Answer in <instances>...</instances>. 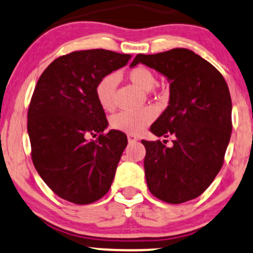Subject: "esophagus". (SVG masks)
<instances>
[{
  "mask_svg": "<svg viewBox=\"0 0 253 253\" xmlns=\"http://www.w3.org/2000/svg\"><path fill=\"white\" fill-rule=\"evenodd\" d=\"M127 138H128V143H137L138 141V137L134 134H128Z\"/></svg>",
  "mask_w": 253,
  "mask_h": 253,
  "instance_id": "34e87169",
  "label": "esophagus"
}]
</instances>
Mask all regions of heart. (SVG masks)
Returning a JSON list of instances; mask_svg holds the SVG:
<instances>
[{"label":"heart","instance_id":"heart-1","mask_svg":"<svg viewBox=\"0 0 253 253\" xmlns=\"http://www.w3.org/2000/svg\"><path fill=\"white\" fill-rule=\"evenodd\" d=\"M127 77L132 84L144 91H149L156 84V78L149 68L144 66L129 69ZM118 76L114 73L107 74L98 80L95 93L98 104L105 112L114 109V95H115ZM156 118V110L152 107H145L138 112H120L112 116L110 126L113 129L121 131L129 134H138L154 121Z\"/></svg>","mask_w":253,"mask_h":253}]
</instances>
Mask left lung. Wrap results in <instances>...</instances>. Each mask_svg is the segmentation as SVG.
Segmentation results:
<instances>
[{
  "label": "left lung",
  "mask_w": 253,
  "mask_h": 253,
  "mask_svg": "<svg viewBox=\"0 0 253 253\" xmlns=\"http://www.w3.org/2000/svg\"><path fill=\"white\" fill-rule=\"evenodd\" d=\"M138 63L170 82L169 105L150 131L157 137H173V145L141 140L146 149V184L161 201L185 203L201 196L223 166L232 134L228 85L211 63L188 49L138 54L131 67Z\"/></svg>",
  "instance_id": "left-lung-1"
}]
</instances>
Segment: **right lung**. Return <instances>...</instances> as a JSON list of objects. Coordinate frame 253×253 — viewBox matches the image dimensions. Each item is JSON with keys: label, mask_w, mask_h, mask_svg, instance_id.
Returning <instances> with one entry per match:
<instances>
[{"label": "right lung", "mask_w": 253, "mask_h": 253, "mask_svg": "<svg viewBox=\"0 0 253 253\" xmlns=\"http://www.w3.org/2000/svg\"><path fill=\"white\" fill-rule=\"evenodd\" d=\"M129 59L104 49L69 52L50 63L33 91L27 112L33 166L71 203H93L112 186L127 137L116 129L103 133L108 121L95 88ZM97 134L96 141L87 140Z\"/></svg>", "instance_id": "1"}]
</instances>
